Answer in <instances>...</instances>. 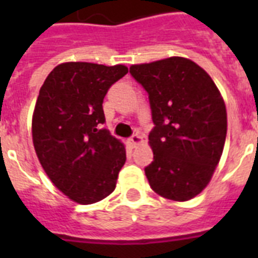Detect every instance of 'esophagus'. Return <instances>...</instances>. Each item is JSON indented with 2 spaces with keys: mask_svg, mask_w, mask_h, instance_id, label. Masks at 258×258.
Instances as JSON below:
<instances>
[{
  "mask_svg": "<svg viewBox=\"0 0 258 258\" xmlns=\"http://www.w3.org/2000/svg\"><path fill=\"white\" fill-rule=\"evenodd\" d=\"M128 143L133 146V147H137V146H139V145H142V143H143V138H142L141 135L135 134V135H133V137L130 138Z\"/></svg>",
  "mask_w": 258,
  "mask_h": 258,
  "instance_id": "1",
  "label": "esophagus"
}]
</instances>
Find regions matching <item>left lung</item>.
<instances>
[{"label":"left lung","mask_w":258,"mask_h":258,"mask_svg":"<svg viewBox=\"0 0 258 258\" xmlns=\"http://www.w3.org/2000/svg\"><path fill=\"white\" fill-rule=\"evenodd\" d=\"M130 74L149 92L155 127L149 143L154 161L145 169L154 191L184 202L212 179L224 151L228 113L204 68L179 56L134 64Z\"/></svg>","instance_id":"left-lung-1"}]
</instances>
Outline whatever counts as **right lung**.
Instances as JSON below:
<instances>
[{
    "label": "right lung",
    "mask_w": 258,
    "mask_h": 258,
    "mask_svg": "<svg viewBox=\"0 0 258 258\" xmlns=\"http://www.w3.org/2000/svg\"><path fill=\"white\" fill-rule=\"evenodd\" d=\"M128 72L123 64H58L40 88L32 116L36 155L50 182L76 204L104 200L116 187L125 147L107 130L103 99Z\"/></svg>",
    "instance_id": "1"
}]
</instances>
